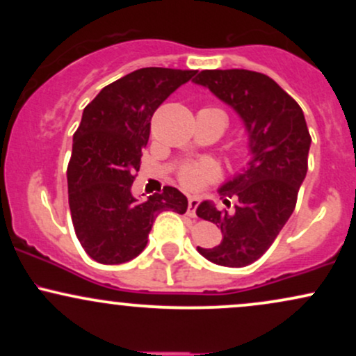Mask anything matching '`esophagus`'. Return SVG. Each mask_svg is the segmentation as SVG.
<instances>
[{
	"mask_svg": "<svg viewBox=\"0 0 356 356\" xmlns=\"http://www.w3.org/2000/svg\"><path fill=\"white\" fill-rule=\"evenodd\" d=\"M199 207V197H189V206H187V214L191 218H195V211Z\"/></svg>",
	"mask_w": 356,
	"mask_h": 356,
	"instance_id": "1",
	"label": "esophagus"
}]
</instances>
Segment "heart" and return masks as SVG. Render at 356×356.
<instances>
[{
  "label": "heart",
  "mask_w": 356,
  "mask_h": 356,
  "mask_svg": "<svg viewBox=\"0 0 356 356\" xmlns=\"http://www.w3.org/2000/svg\"><path fill=\"white\" fill-rule=\"evenodd\" d=\"M204 110H219L214 107H206ZM222 112V110H220ZM219 177V167L211 161H191L179 167L177 179L182 187L189 191H199L207 184L214 182Z\"/></svg>",
  "instance_id": "obj_1"
}]
</instances>
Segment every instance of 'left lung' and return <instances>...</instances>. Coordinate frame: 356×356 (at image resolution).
Masks as SVG:
<instances>
[{"instance_id":"8db88e82","label":"left lung","mask_w":356,"mask_h":356,"mask_svg":"<svg viewBox=\"0 0 356 356\" xmlns=\"http://www.w3.org/2000/svg\"><path fill=\"white\" fill-rule=\"evenodd\" d=\"M194 80L239 113L252 152L246 172L219 189L227 209L236 201L232 209L202 202L195 211L222 231L218 246L197 251L219 266L244 268L268 251L295 211L312 136L298 102L264 73L202 70Z\"/></svg>"}]
</instances>
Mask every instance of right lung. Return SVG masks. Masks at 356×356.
Instances as JSON below:
<instances>
[{"label":"right lung","instance_id":"right-lung-1","mask_svg":"<svg viewBox=\"0 0 356 356\" xmlns=\"http://www.w3.org/2000/svg\"><path fill=\"white\" fill-rule=\"evenodd\" d=\"M195 73L140 68L107 85L85 107L67 169L68 204L76 238L97 263L134 259L144 251L162 211H187V197L175 187L165 186L145 202H138L130 189L154 112Z\"/></svg>","mask_w":356,"mask_h":356}]
</instances>
